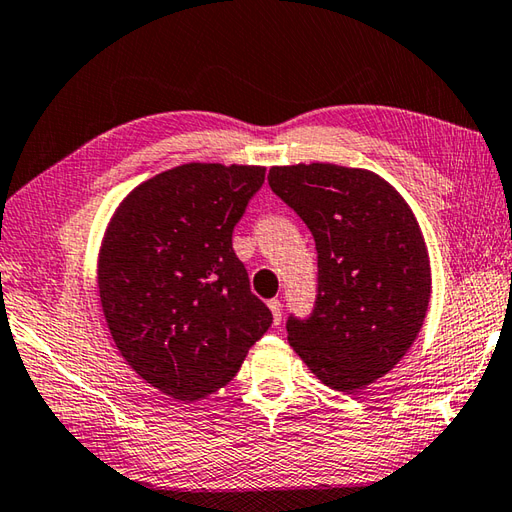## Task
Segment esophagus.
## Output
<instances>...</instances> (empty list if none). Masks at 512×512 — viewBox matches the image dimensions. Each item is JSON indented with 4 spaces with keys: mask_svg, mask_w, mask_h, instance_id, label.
Listing matches in <instances>:
<instances>
[{
    "mask_svg": "<svg viewBox=\"0 0 512 512\" xmlns=\"http://www.w3.org/2000/svg\"><path fill=\"white\" fill-rule=\"evenodd\" d=\"M268 308H270V313H273V322H275V326L282 324V302H279V299H270V302H268Z\"/></svg>",
    "mask_w": 512,
    "mask_h": 512,
    "instance_id": "1",
    "label": "esophagus"
}]
</instances>
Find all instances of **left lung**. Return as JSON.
<instances>
[{
	"instance_id": "1",
	"label": "left lung",
	"mask_w": 512,
	"mask_h": 512,
	"mask_svg": "<svg viewBox=\"0 0 512 512\" xmlns=\"http://www.w3.org/2000/svg\"><path fill=\"white\" fill-rule=\"evenodd\" d=\"M268 184L317 246V304L288 319V342L319 382L357 393L402 362L424 324L433 279L422 228L373 170L273 166Z\"/></svg>"
}]
</instances>
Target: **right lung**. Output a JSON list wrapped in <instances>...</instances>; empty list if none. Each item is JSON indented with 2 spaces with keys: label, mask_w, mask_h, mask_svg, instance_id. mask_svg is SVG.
<instances>
[{
  "label": "right lung",
  "mask_w": 512,
  "mask_h": 512,
  "mask_svg": "<svg viewBox=\"0 0 512 512\" xmlns=\"http://www.w3.org/2000/svg\"><path fill=\"white\" fill-rule=\"evenodd\" d=\"M264 173L175 166L130 190L106 226L97 288L110 337L146 384L177 402L226 386L273 324L233 250Z\"/></svg>",
  "instance_id": "obj_1"
}]
</instances>
